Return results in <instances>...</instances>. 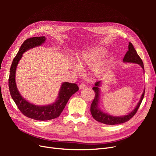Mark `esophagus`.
Returning <instances> with one entry per match:
<instances>
[{
    "label": "esophagus",
    "mask_w": 156,
    "mask_h": 156,
    "mask_svg": "<svg viewBox=\"0 0 156 156\" xmlns=\"http://www.w3.org/2000/svg\"><path fill=\"white\" fill-rule=\"evenodd\" d=\"M84 87H85V84H84L83 83H82L81 84H80V85H79V88L80 89H83Z\"/></svg>",
    "instance_id": "1"
}]
</instances>
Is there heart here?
<instances>
[{
    "label": "heart",
    "instance_id": "b5f03b06",
    "mask_svg": "<svg viewBox=\"0 0 156 156\" xmlns=\"http://www.w3.org/2000/svg\"><path fill=\"white\" fill-rule=\"evenodd\" d=\"M105 53V49L100 47H94L80 53L76 58L77 63L80 66L93 67L94 72L96 75H100L105 72L108 64L106 60H99ZM75 68L79 71L78 67Z\"/></svg>",
    "mask_w": 156,
    "mask_h": 156
}]
</instances>
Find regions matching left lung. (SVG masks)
<instances>
[{
    "label": "left lung",
    "mask_w": 156,
    "mask_h": 156,
    "mask_svg": "<svg viewBox=\"0 0 156 156\" xmlns=\"http://www.w3.org/2000/svg\"><path fill=\"white\" fill-rule=\"evenodd\" d=\"M123 61L124 62H131L135 64H139L141 67L143 68L144 72V64L143 62V60H141L140 56L138 55L136 53V50L135 49L133 45H132L131 43H129L128 45V51H127L126 54L125 55ZM100 86V81H98L95 83V86H94L92 89L95 92V97H94L93 101L90 106V112L92 116L96 121L101 122V123L107 124V125H116V124H120L124 123V122L129 120L132 117H133L135 114L136 111H138V108H139L141 102H142L143 98L145 93V89L141 96L140 100L139 101L137 105L136 106L135 108L130 113H129L127 115L124 116H113L109 115L107 113H105L102 112L98 107V103H99V96H100V89L99 87Z\"/></svg>",
    "instance_id": "1"
}]
</instances>
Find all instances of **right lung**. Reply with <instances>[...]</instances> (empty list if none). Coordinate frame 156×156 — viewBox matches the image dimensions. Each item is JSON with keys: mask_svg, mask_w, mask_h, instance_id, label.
I'll list each match as a JSON object with an SVG mask.
<instances>
[{"mask_svg": "<svg viewBox=\"0 0 156 156\" xmlns=\"http://www.w3.org/2000/svg\"><path fill=\"white\" fill-rule=\"evenodd\" d=\"M45 41V37L40 36L28 38L23 42L17 54L13 60L8 79V86L11 96L19 109L27 117L36 120H49L58 117L64 110L70 97L79 90V87L75 83L64 82L61 87L56 101L53 104L46 106L33 105L21 96L17 88L15 79L17 64L22 57L23 53L34 47L41 45Z\"/></svg>", "mask_w": 156, "mask_h": 156, "instance_id": "obj_1", "label": "right lung"}]
</instances>
